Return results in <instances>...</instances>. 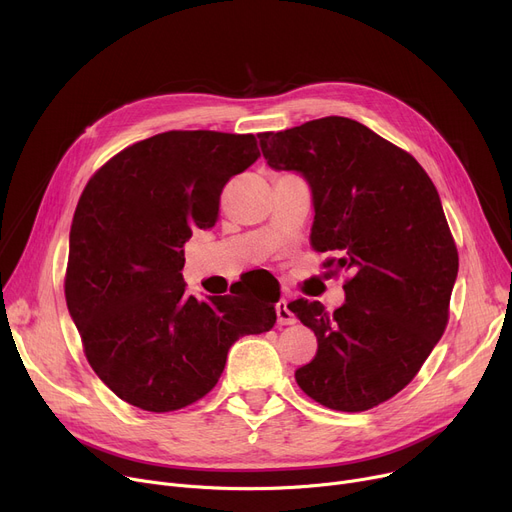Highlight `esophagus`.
I'll use <instances>...</instances> for the list:
<instances>
[{
    "mask_svg": "<svg viewBox=\"0 0 512 512\" xmlns=\"http://www.w3.org/2000/svg\"><path fill=\"white\" fill-rule=\"evenodd\" d=\"M276 315H278V326H292L294 321V313L288 309V299H280L278 303H276Z\"/></svg>",
    "mask_w": 512,
    "mask_h": 512,
    "instance_id": "esophagus-1",
    "label": "esophagus"
}]
</instances>
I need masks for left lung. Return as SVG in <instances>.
Here are the masks:
<instances>
[{"mask_svg":"<svg viewBox=\"0 0 512 512\" xmlns=\"http://www.w3.org/2000/svg\"><path fill=\"white\" fill-rule=\"evenodd\" d=\"M272 170L301 174L315 209L311 245L346 270V303L288 309L315 332L317 355L297 369L319 405L357 413L405 388L448 321L459 253L440 195L417 159L361 122L328 116L259 134Z\"/></svg>","mask_w":512,"mask_h":512,"instance_id":"obj_1","label":"left lung"}]
</instances>
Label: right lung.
<instances>
[{"label":"right lung","instance_id":"right-lung-1","mask_svg":"<svg viewBox=\"0 0 512 512\" xmlns=\"http://www.w3.org/2000/svg\"><path fill=\"white\" fill-rule=\"evenodd\" d=\"M259 157L253 134L170 130L120 151L74 211L66 305L99 380L168 413L215 384L230 346L276 324L272 299L184 292V242L215 224L224 184Z\"/></svg>","mask_w":512,"mask_h":512}]
</instances>
